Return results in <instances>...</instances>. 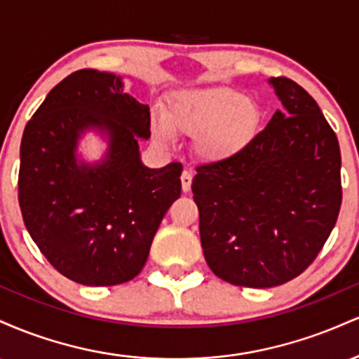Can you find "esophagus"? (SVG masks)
I'll use <instances>...</instances> for the list:
<instances>
[{
  "label": "esophagus",
  "instance_id": "obj_1",
  "mask_svg": "<svg viewBox=\"0 0 359 359\" xmlns=\"http://www.w3.org/2000/svg\"><path fill=\"white\" fill-rule=\"evenodd\" d=\"M180 182H182V191H184V192L191 191L192 172H191V170H184L182 175H180Z\"/></svg>",
  "mask_w": 359,
  "mask_h": 359
}]
</instances>
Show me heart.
Listing matches in <instances>:
<instances>
[{"label": "heart", "instance_id": "obj_1", "mask_svg": "<svg viewBox=\"0 0 359 359\" xmlns=\"http://www.w3.org/2000/svg\"><path fill=\"white\" fill-rule=\"evenodd\" d=\"M259 118L257 102L234 89H185L168 100L165 118H155L154 135L163 145L172 143V131L196 137L197 154L209 162H219L248 145Z\"/></svg>", "mask_w": 359, "mask_h": 359}]
</instances>
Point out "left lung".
Here are the masks:
<instances>
[{
  "label": "left lung",
  "instance_id": "8db88e82",
  "mask_svg": "<svg viewBox=\"0 0 359 359\" xmlns=\"http://www.w3.org/2000/svg\"><path fill=\"white\" fill-rule=\"evenodd\" d=\"M282 101L236 155L196 167L194 203L205 262L240 287H277L314 262L343 201L341 150L314 97L271 77Z\"/></svg>",
  "mask_w": 359,
  "mask_h": 359
}]
</instances>
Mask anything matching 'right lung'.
<instances>
[{
    "instance_id": "add662e5",
    "label": "right lung",
    "mask_w": 359,
    "mask_h": 359,
    "mask_svg": "<svg viewBox=\"0 0 359 359\" xmlns=\"http://www.w3.org/2000/svg\"><path fill=\"white\" fill-rule=\"evenodd\" d=\"M88 127L109 131L110 150L79 166ZM150 137V108L123 93L114 74L82 69L47 94L23 131L18 203L32 240L64 277L90 287L133 280L172 203L182 163L147 168L138 140Z\"/></svg>"
}]
</instances>
